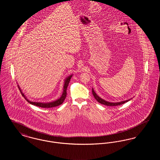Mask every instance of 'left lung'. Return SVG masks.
Returning <instances> with one entry per match:
<instances>
[{"label":"left lung","mask_w":160,"mask_h":160,"mask_svg":"<svg viewBox=\"0 0 160 160\" xmlns=\"http://www.w3.org/2000/svg\"><path fill=\"white\" fill-rule=\"evenodd\" d=\"M92 93H93V95L94 98L97 99V101L98 102L102 104H104V105H106V106H119V105H121V104H123L125 103L126 102H128V101L130 100V99H128V100L123 101L119 102H110L106 101L104 100V99L101 98L99 97H98V96L97 95V93L95 92V91H93V89H92Z\"/></svg>","instance_id":"obj_1"}]
</instances>
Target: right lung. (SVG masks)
I'll return each instance as SVG.
<instances>
[{
    "instance_id": "1",
    "label": "right lung",
    "mask_w": 160,
    "mask_h": 160,
    "mask_svg": "<svg viewBox=\"0 0 160 160\" xmlns=\"http://www.w3.org/2000/svg\"><path fill=\"white\" fill-rule=\"evenodd\" d=\"M72 75H71L69 76L65 80V83H64V86H63V93L61 96V98L59 99H57L54 101L53 102H47V103H44V102H33V101H29V99H27V98L26 97V96L24 95V93H23V92H22L21 89L20 88V87L18 86V87L20 89V91L21 92L22 95H23V97H24L25 99L28 102H29L32 105H34V106H36L40 107H42V108H52V107H54L58 106L59 105L62 104L63 103V102L64 101V100L66 98V96H67V87L68 86L69 83V81L72 77Z\"/></svg>"
}]
</instances>
